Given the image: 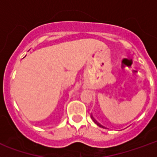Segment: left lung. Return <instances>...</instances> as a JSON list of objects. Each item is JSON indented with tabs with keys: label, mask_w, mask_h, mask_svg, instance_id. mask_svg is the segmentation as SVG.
I'll return each instance as SVG.
<instances>
[{
	"label": "left lung",
	"mask_w": 157,
	"mask_h": 157,
	"mask_svg": "<svg viewBox=\"0 0 157 157\" xmlns=\"http://www.w3.org/2000/svg\"><path fill=\"white\" fill-rule=\"evenodd\" d=\"M91 117H92V120H93V121L95 122L96 124H97L98 125V126H100V127H102V128H105V127H104V126H102V124H99L98 122H97V120H96L95 118H93V116H92V115H91Z\"/></svg>",
	"instance_id": "1"
}]
</instances>
